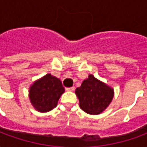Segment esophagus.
Instances as JSON below:
<instances>
[{"mask_svg":"<svg viewBox=\"0 0 147 147\" xmlns=\"http://www.w3.org/2000/svg\"><path fill=\"white\" fill-rule=\"evenodd\" d=\"M66 90H67V91H74V90H75V87H74V86L67 87V88H66Z\"/></svg>","mask_w":147,"mask_h":147,"instance_id":"obj_1","label":"esophagus"}]
</instances>
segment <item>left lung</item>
I'll use <instances>...</instances> for the list:
<instances>
[{
  "instance_id": "obj_1",
  "label": "left lung",
  "mask_w": 147,
  "mask_h": 147,
  "mask_svg": "<svg viewBox=\"0 0 147 147\" xmlns=\"http://www.w3.org/2000/svg\"><path fill=\"white\" fill-rule=\"evenodd\" d=\"M80 106L86 113L96 115L108 107L113 98V90L90 75L80 87L76 90Z\"/></svg>"
}]
</instances>
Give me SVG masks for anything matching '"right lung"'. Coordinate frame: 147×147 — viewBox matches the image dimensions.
<instances>
[{"label": "right lung", "mask_w": 147, "mask_h": 147, "mask_svg": "<svg viewBox=\"0 0 147 147\" xmlns=\"http://www.w3.org/2000/svg\"><path fill=\"white\" fill-rule=\"evenodd\" d=\"M64 92L61 80L47 74L30 86L29 97L34 107L44 113L57 106L58 100Z\"/></svg>", "instance_id": "add662e5"}]
</instances>
